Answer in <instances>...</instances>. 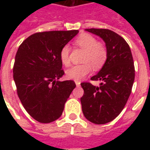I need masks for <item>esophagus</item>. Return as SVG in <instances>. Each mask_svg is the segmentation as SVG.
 Returning a JSON list of instances; mask_svg holds the SVG:
<instances>
[{
    "label": "esophagus",
    "mask_w": 150,
    "mask_h": 150,
    "mask_svg": "<svg viewBox=\"0 0 150 150\" xmlns=\"http://www.w3.org/2000/svg\"><path fill=\"white\" fill-rule=\"evenodd\" d=\"M75 84H76V86L77 87H79V86H80V82L79 81H75Z\"/></svg>",
    "instance_id": "34e87169"
}]
</instances>
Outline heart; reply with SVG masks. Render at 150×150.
<instances>
[{
	"mask_svg": "<svg viewBox=\"0 0 150 150\" xmlns=\"http://www.w3.org/2000/svg\"><path fill=\"white\" fill-rule=\"evenodd\" d=\"M75 44L85 50L83 59L84 63L72 66L67 70L66 74L70 79L79 81L90 73L91 67L94 70H99L104 66L107 59V50L102 44L98 43L96 38L89 34H80L75 39ZM70 52L71 47L68 45L63 46L60 50L59 57L64 66H68L70 63Z\"/></svg>",
	"mask_w": 150,
	"mask_h": 150,
	"instance_id": "obj_1",
	"label": "heart"
}]
</instances>
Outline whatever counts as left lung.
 Returning a JSON list of instances; mask_svg holds the SVG:
<instances>
[{"label":"left lung","instance_id":"obj_1","mask_svg":"<svg viewBox=\"0 0 150 150\" xmlns=\"http://www.w3.org/2000/svg\"><path fill=\"white\" fill-rule=\"evenodd\" d=\"M104 40L107 59L100 71L91 78L99 87L82 83L84 91L80 100L83 113L91 123L103 125L113 120L128 101L135 78L131 50L122 37L106 29H87Z\"/></svg>","mask_w":150,"mask_h":150}]
</instances>
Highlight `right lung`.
<instances>
[{"label": "right lung", "mask_w": 150, "mask_h": 150, "mask_svg": "<svg viewBox=\"0 0 150 150\" xmlns=\"http://www.w3.org/2000/svg\"><path fill=\"white\" fill-rule=\"evenodd\" d=\"M78 33L76 30L36 33L25 40L17 51L13 79L18 97L38 122L59 119L75 88L72 80L59 81L64 75L59 54Z\"/></svg>", "instance_id": "obj_1"}]
</instances>
